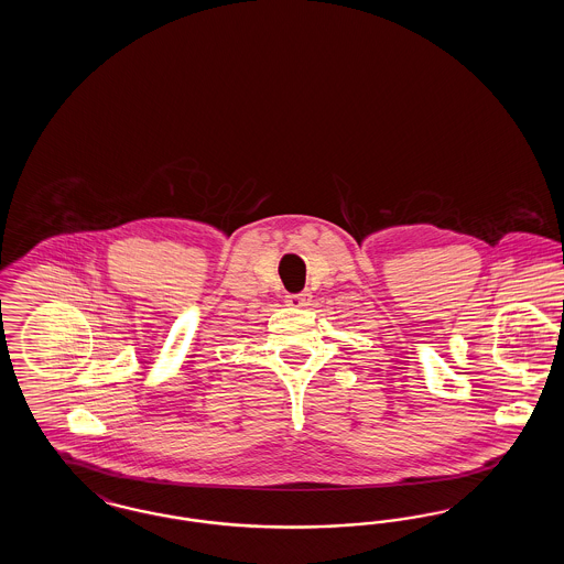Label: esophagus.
<instances>
[{
  "instance_id": "obj_1",
  "label": "esophagus",
  "mask_w": 564,
  "mask_h": 564,
  "mask_svg": "<svg viewBox=\"0 0 564 564\" xmlns=\"http://www.w3.org/2000/svg\"><path fill=\"white\" fill-rule=\"evenodd\" d=\"M311 292H300V294H290L285 295V302H288V306H295V308H300V306H308L311 304Z\"/></svg>"
}]
</instances>
